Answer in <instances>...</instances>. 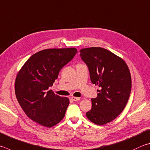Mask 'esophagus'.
<instances>
[{
	"instance_id": "1",
	"label": "esophagus",
	"mask_w": 150,
	"mask_h": 150,
	"mask_svg": "<svg viewBox=\"0 0 150 150\" xmlns=\"http://www.w3.org/2000/svg\"><path fill=\"white\" fill-rule=\"evenodd\" d=\"M71 99L73 101H74V102H77V101H79V100H80V98H78V97H75V96H72L71 97Z\"/></svg>"
}]
</instances>
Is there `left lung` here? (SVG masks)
Instances as JSON below:
<instances>
[{"label": "left lung", "mask_w": 150, "mask_h": 150, "mask_svg": "<svg viewBox=\"0 0 150 150\" xmlns=\"http://www.w3.org/2000/svg\"><path fill=\"white\" fill-rule=\"evenodd\" d=\"M80 56L88 67L92 83L100 87L92 98L87 118L98 125L113 121L126 106L131 91V76L123 59L101 47L83 48Z\"/></svg>", "instance_id": "1"}]
</instances>
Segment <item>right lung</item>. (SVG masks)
I'll list each match as a JSON object with an SVG mask.
<instances>
[{"label":"right lung","instance_id":"right-lung-1","mask_svg":"<svg viewBox=\"0 0 150 150\" xmlns=\"http://www.w3.org/2000/svg\"><path fill=\"white\" fill-rule=\"evenodd\" d=\"M77 53L75 48L45 49L30 57L19 71L15 81L16 96L31 120L50 128L63 119L69 100L48 88Z\"/></svg>","mask_w":150,"mask_h":150}]
</instances>
